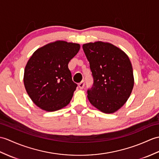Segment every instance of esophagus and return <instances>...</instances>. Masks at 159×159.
Listing matches in <instances>:
<instances>
[{
  "mask_svg": "<svg viewBox=\"0 0 159 159\" xmlns=\"http://www.w3.org/2000/svg\"><path fill=\"white\" fill-rule=\"evenodd\" d=\"M84 87V81H82V82H80L79 84V87L80 89H83Z\"/></svg>",
  "mask_w": 159,
  "mask_h": 159,
  "instance_id": "esophagus-1",
  "label": "esophagus"
}]
</instances>
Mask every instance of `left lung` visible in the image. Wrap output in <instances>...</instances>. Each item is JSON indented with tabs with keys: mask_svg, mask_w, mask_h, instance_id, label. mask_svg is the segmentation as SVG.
Instances as JSON below:
<instances>
[{
	"mask_svg": "<svg viewBox=\"0 0 159 159\" xmlns=\"http://www.w3.org/2000/svg\"><path fill=\"white\" fill-rule=\"evenodd\" d=\"M83 49L93 78V87L87 91L89 101L102 112L114 113L126 103L134 88L129 58L110 43H88Z\"/></svg>",
	"mask_w": 159,
	"mask_h": 159,
	"instance_id": "1",
	"label": "left lung"
}]
</instances>
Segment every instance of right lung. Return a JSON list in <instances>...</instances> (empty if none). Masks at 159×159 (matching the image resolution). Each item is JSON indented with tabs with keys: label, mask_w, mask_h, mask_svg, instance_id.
<instances>
[{
	"label": "right lung",
	"mask_w": 159,
	"mask_h": 159,
	"mask_svg": "<svg viewBox=\"0 0 159 159\" xmlns=\"http://www.w3.org/2000/svg\"><path fill=\"white\" fill-rule=\"evenodd\" d=\"M78 43L56 40L36 50L25 65L24 83L36 106L53 112L67 106L77 84L72 81L68 63L78 53Z\"/></svg>",
	"instance_id": "right-lung-1"
}]
</instances>
